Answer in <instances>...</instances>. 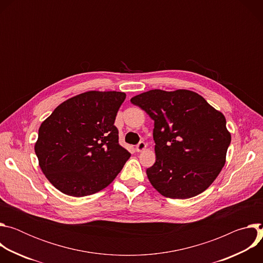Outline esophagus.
I'll return each instance as SVG.
<instances>
[{
	"label": "esophagus",
	"instance_id": "obj_1",
	"mask_svg": "<svg viewBox=\"0 0 263 263\" xmlns=\"http://www.w3.org/2000/svg\"><path fill=\"white\" fill-rule=\"evenodd\" d=\"M146 147V144L143 142V141H139L138 143H137V145H136V151L137 152H142L143 149Z\"/></svg>",
	"mask_w": 263,
	"mask_h": 263
}]
</instances>
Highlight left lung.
Masks as SVG:
<instances>
[{"label":"left lung","mask_w":263,"mask_h":263,"mask_svg":"<svg viewBox=\"0 0 263 263\" xmlns=\"http://www.w3.org/2000/svg\"><path fill=\"white\" fill-rule=\"evenodd\" d=\"M154 121L156 161L146 168L170 199H190L211 185L226 162L231 135L226 119L200 95L153 89L131 99Z\"/></svg>","instance_id":"obj_1"}]
</instances>
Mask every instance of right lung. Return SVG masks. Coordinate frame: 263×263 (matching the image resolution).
Returning a JSON list of instances; mask_svg holds the SVG:
<instances>
[{"mask_svg":"<svg viewBox=\"0 0 263 263\" xmlns=\"http://www.w3.org/2000/svg\"><path fill=\"white\" fill-rule=\"evenodd\" d=\"M126 99L120 91H87L61 103L41 125L35 153L61 193L85 197L108 186L131 154L115 126Z\"/></svg>","mask_w":263,"mask_h":263,"instance_id":"1","label":"right lung"}]
</instances>
